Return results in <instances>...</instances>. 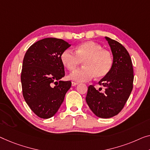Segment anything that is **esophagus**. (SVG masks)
I'll list each match as a JSON object with an SVG mask.
<instances>
[{
	"mask_svg": "<svg viewBox=\"0 0 150 150\" xmlns=\"http://www.w3.org/2000/svg\"><path fill=\"white\" fill-rule=\"evenodd\" d=\"M71 84H72V86H77V85L78 84V83H76V82H72L71 83Z\"/></svg>",
	"mask_w": 150,
	"mask_h": 150,
	"instance_id": "1",
	"label": "esophagus"
}]
</instances>
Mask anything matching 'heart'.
<instances>
[{"label":"heart","instance_id":"obj_1","mask_svg":"<svg viewBox=\"0 0 150 150\" xmlns=\"http://www.w3.org/2000/svg\"><path fill=\"white\" fill-rule=\"evenodd\" d=\"M62 64L69 71H73L83 62V67L71 73L69 78L76 82L91 80L94 77L100 79L110 72L113 63V57L110 51L92 41L82 42L76 46L75 53L65 50L61 55Z\"/></svg>","mask_w":150,"mask_h":150}]
</instances>
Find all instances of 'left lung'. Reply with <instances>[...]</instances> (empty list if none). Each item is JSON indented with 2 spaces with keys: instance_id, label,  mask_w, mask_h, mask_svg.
I'll list each match as a JSON object with an SVG mask.
<instances>
[{
  "instance_id": "left-lung-1",
  "label": "left lung",
  "mask_w": 150,
  "mask_h": 150,
  "mask_svg": "<svg viewBox=\"0 0 150 150\" xmlns=\"http://www.w3.org/2000/svg\"><path fill=\"white\" fill-rule=\"evenodd\" d=\"M113 55V63L108 75L99 81L104 92L97 90L93 85L88 87L86 102L97 117L108 118L118 115L133 89V69L131 59L126 48L116 40L105 37Z\"/></svg>"
}]
</instances>
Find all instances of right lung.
<instances>
[{"label":"right lung","mask_w":150,"mask_h":150,"mask_svg":"<svg viewBox=\"0 0 150 150\" xmlns=\"http://www.w3.org/2000/svg\"><path fill=\"white\" fill-rule=\"evenodd\" d=\"M71 46L62 39L48 38L32 44L24 57L21 81L26 103L38 117L49 118L57 112L71 82L63 81L61 55Z\"/></svg>","instance_id":"add662e5"}]
</instances>
